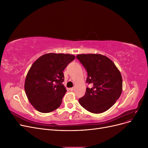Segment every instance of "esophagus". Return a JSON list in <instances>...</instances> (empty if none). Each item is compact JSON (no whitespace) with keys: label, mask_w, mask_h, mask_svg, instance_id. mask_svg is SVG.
<instances>
[{"label":"esophagus","mask_w":148,"mask_h":148,"mask_svg":"<svg viewBox=\"0 0 148 148\" xmlns=\"http://www.w3.org/2000/svg\"><path fill=\"white\" fill-rule=\"evenodd\" d=\"M74 89H75V88H70V91H74Z\"/></svg>","instance_id":"esophagus-1"}]
</instances>
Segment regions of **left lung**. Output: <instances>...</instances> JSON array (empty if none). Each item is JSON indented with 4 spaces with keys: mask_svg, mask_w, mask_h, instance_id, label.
<instances>
[{
    "mask_svg": "<svg viewBox=\"0 0 148 148\" xmlns=\"http://www.w3.org/2000/svg\"><path fill=\"white\" fill-rule=\"evenodd\" d=\"M77 58L88 72L87 88L84 96L78 101L83 108L94 114L109 109L122 92V77L120 71L109 58L99 53L78 54Z\"/></svg>",
    "mask_w": 148,
    "mask_h": 148,
    "instance_id": "8db88e82",
    "label": "left lung"
}]
</instances>
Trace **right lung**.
Masks as SVG:
<instances>
[{
  "label": "right lung",
  "mask_w": 148,
  "mask_h": 148,
  "mask_svg": "<svg viewBox=\"0 0 148 148\" xmlns=\"http://www.w3.org/2000/svg\"><path fill=\"white\" fill-rule=\"evenodd\" d=\"M75 59L70 53H48L31 65L25 78V91L34 109L49 113L59 108L66 92L62 84L63 71Z\"/></svg>",
  "instance_id": "obj_1"
}]
</instances>
